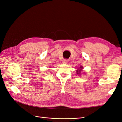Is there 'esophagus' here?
I'll list each match as a JSON object with an SVG mask.
<instances>
[{
	"mask_svg": "<svg viewBox=\"0 0 122 122\" xmlns=\"http://www.w3.org/2000/svg\"><path fill=\"white\" fill-rule=\"evenodd\" d=\"M68 60H63V63L64 64H67L68 63Z\"/></svg>",
	"mask_w": 122,
	"mask_h": 122,
	"instance_id": "obj_1",
	"label": "esophagus"
}]
</instances>
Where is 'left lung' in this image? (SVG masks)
<instances>
[{
  "label": "left lung",
  "mask_w": 122,
  "mask_h": 122,
  "mask_svg": "<svg viewBox=\"0 0 122 122\" xmlns=\"http://www.w3.org/2000/svg\"><path fill=\"white\" fill-rule=\"evenodd\" d=\"M83 68V67L82 66H80L79 67V68H78V70H76V73L78 75H80L81 74V70Z\"/></svg>",
  "instance_id": "1"
}]
</instances>
